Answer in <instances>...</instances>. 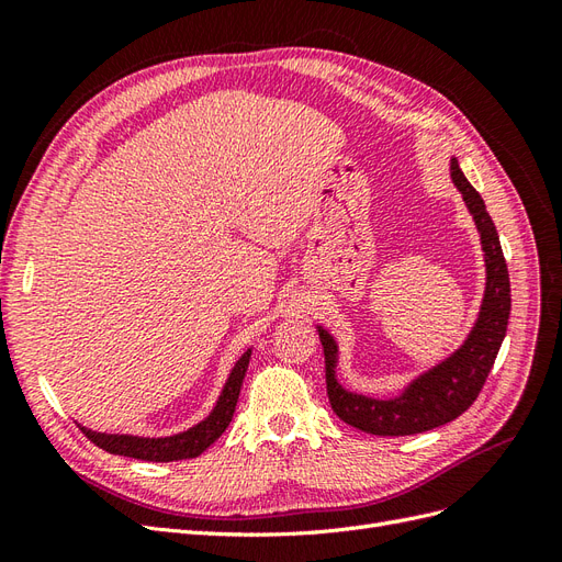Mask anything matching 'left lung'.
Segmentation results:
<instances>
[{
  "mask_svg": "<svg viewBox=\"0 0 562 562\" xmlns=\"http://www.w3.org/2000/svg\"><path fill=\"white\" fill-rule=\"evenodd\" d=\"M450 178L473 215L485 255V293L481 312L462 347L417 375L398 396L372 398L353 394V391L339 384L337 342L326 328L316 326L323 356H326V389L333 411L339 419L366 434L413 436L457 419L479 398L504 342L508 314H512V283H508V269L499 236L485 209V201L464 178L454 157L450 159Z\"/></svg>",
  "mask_w": 562,
  "mask_h": 562,
  "instance_id": "8db88e82",
  "label": "left lung"
}]
</instances>
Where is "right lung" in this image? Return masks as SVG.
Segmentation results:
<instances>
[{
    "label": "right lung",
    "instance_id": "1",
    "mask_svg": "<svg viewBox=\"0 0 562 562\" xmlns=\"http://www.w3.org/2000/svg\"><path fill=\"white\" fill-rule=\"evenodd\" d=\"M252 349H246L239 361L229 370V378L220 391V396L213 405L209 417H203L194 427L187 431L164 436V438H145V436H131V434H103L81 427V431L89 436V440L98 448H103L110 454H124L133 459H143V462H178V459H192L199 457L203 450L211 448L215 440L225 434L229 422L236 411V401H239V391L246 378V370L250 363Z\"/></svg>",
    "mask_w": 562,
    "mask_h": 562
}]
</instances>
